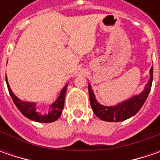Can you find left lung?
Listing matches in <instances>:
<instances>
[{"label":"left lung","instance_id":"left-lung-1","mask_svg":"<svg viewBox=\"0 0 160 160\" xmlns=\"http://www.w3.org/2000/svg\"><path fill=\"white\" fill-rule=\"evenodd\" d=\"M150 74H151V77L148 81V83L146 84L145 90L141 94L133 96L130 100L122 102L115 107H105L99 104L95 100L91 85L88 84L90 102L94 114L99 118L108 122H119L127 119L132 117L133 115H135L141 109V108L142 107L143 103L150 93L152 80H153V68H151Z\"/></svg>","mask_w":160,"mask_h":160}]
</instances>
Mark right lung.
<instances>
[{
	"instance_id": "add662e5",
	"label": "right lung",
	"mask_w": 160,
	"mask_h": 160,
	"mask_svg": "<svg viewBox=\"0 0 160 160\" xmlns=\"http://www.w3.org/2000/svg\"><path fill=\"white\" fill-rule=\"evenodd\" d=\"M6 82H7V86H8L9 94L12 98V101L15 103L17 108H18V110L26 118H28L31 120H34V121H36V122H40V123H51V122H53V121H56L60 117V114H61L62 109L64 108L65 96H66V92H67V86L68 85H66L64 88L62 89L58 98L57 99V101L50 106L49 111L46 114H41L36 109L35 103H34V102H22L19 99H18L15 94L12 92L10 88H9V85L7 80H6Z\"/></svg>"
}]
</instances>
